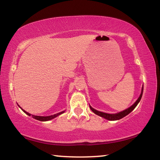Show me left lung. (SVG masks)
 Segmentation results:
<instances>
[{"label": "left lung", "mask_w": 160, "mask_h": 160, "mask_svg": "<svg viewBox=\"0 0 160 160\" xmlns=\"http://www.w3.org/2000/svg\"><path fill=\"white\" fill-rule=\"evenodd\" d=\"M142 92H143V87L142 88V92H141V94H140V97H138V99H137V101L135 102L132 105L131 107H129L128 109H127L126 110L123 111V112H119L118 113H115V114H109V113H104V112H99V111H97L94 109H93L92 107L90 106V108L91 109V110L92 111V112L95 113V114L98 115L102 116V117L104 118L107 119V120H109V121H116V120H119V119L123 118L124 116H126L128 114V113H131L132 110H133L135 107L137 106L139 102L140 101V99H141V97L142 95Z\"/></svg>", "instance_id": "left-lung-1"}]
</instances>
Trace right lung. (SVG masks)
<instances>
[{"label":"right lung","instance_id":"obj_1","mask_svg":"<svg viewBox=\"0 0 160 160\" xmlns=\"http://www.w3.org/2000/svg\"><path fill=\"white\" fill-rule=\"evenodd\" d=\"M20 108H21V107H20ZM21 109L22 110L23 112L26 113V114H28V116H31L30 113H28L27 112H25V111L22 109V108H21ZM63 112H61V113H56V114L51 115V116H34V115H32V117H33V118H35V119H37V120L41 121H47L51 120V119L54 118L55 117H56V116H58V115H60V114H61V113H63Z\"/></svg>","mask_w":160,"mask_h":160}]
</instances>
